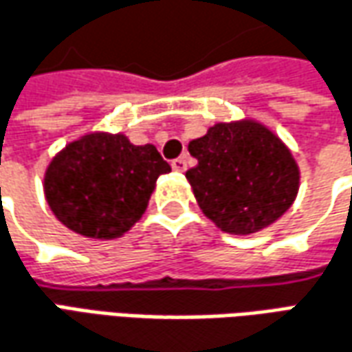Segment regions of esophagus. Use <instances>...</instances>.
I'll use <instances>...</instances> for the list:
<instances>
[{
    "instance_id": "obj_1",
    "label": "esophagus",
    "mask_w": 352,
    "mask_h": 352,
    "mask_svg": "<svg viewBox=\"0 0 352 352\" xmlns=\"http://www.w3.org/2000/svg\"><path fill=\"white\" fill-rule=\"evenodd\" d=\"M171 168H173V171H177V173H183V171H186V160L175 158L171 162Z\"/></svg>"
}]
</instances>
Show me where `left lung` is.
I'll return each instance as SVG.
<instances>
[{
	"label": "left lung",
	"instance_id": "obj_1",
	"mask_svg": "<svg viewBox=\"0 0 352 352\" xmlns=\"http://www.w3.org/2000/svg\"><path fill=\"white\" fill-rule=\"evenodd\" d=\"M188 152L198 160L186 171L198 206L225 232H257L296 200V160L276 135L257 122L213 125L190 141Z\"/></svg>",
	"mask_w": 352,
	"mask_h": 352
}]
</instances>
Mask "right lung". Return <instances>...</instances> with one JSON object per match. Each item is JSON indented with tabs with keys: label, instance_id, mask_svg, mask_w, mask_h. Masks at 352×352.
I'll return each mask as SVG.
<instances>
[{
	"label": "right lung",
	"instance_id": "1",
	"mask_svg": "<svg viewBox=\"0 0 352 352\" xmlns=\"http://www.w3.org/2000/svg\"><path fill=\"white\" fill-rule=\"evenodd\" d=\"M169 171L154 144L135 146L125 135L91 133L56 154L43 186L65 227L110 240L141 219L156 179Z\"/></svg>",
	"mask_w": 352,
	"mask_h": 352
}]
</instances>
